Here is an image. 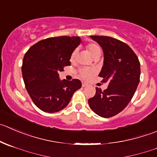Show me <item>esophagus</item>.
I'll list each match as a JSON object with an SVG mask.
<instances>
[{"mask_svg":"<svg viewBox=\"0 0 157 157\" xmlns=\"http://www.w3.org/2000/svg\"><path fill=\"white\" fill-rule=\"evenodd\" d=\"M87 85H88L87 83H84V82H83V83H82V86H83V87H85V86H86Z\"/></svg>","mask_w":157,"mask_h":157,"instance_id":"34e87169","label":"esophagus"}]
</instances>
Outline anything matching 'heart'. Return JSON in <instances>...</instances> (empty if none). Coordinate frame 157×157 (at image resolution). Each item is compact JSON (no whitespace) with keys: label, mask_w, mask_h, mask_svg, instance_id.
Returning a JSON list of instances; mask_svg holds the SVG:
<instances>
[{"label":"heart","mask_w":157,"mask_h":157,"mask_svg":"<svg viewBox=\"0 0 157 157\" xmlns=\"http://www.w3.org/2000/svg\"><path fill=\"white\" fill-rule=\"evenodd\" d=\"M86 49L89 51L90 54H91L94 58L95 57H100V54H101V48H100L98 44L94 43H90L89 44L86 45ZM76 54H77V51H74L72 53L71 56V61H74V59H75ZM96 74V71L93 68H82L79 71V76L81 77L83 80H89L90 79L94 74Z\"/></svg>","instance_id":"obj_1"}]
</instances>
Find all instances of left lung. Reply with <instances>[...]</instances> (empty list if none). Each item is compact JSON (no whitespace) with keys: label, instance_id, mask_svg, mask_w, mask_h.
<instances>
[{"label":"left lung","instance_id":"left-lung-1","mask_svg":"<svg viewBox=\"0 0 157 157\" xmlns=\"http://www.w3.org/2000/svg\"><path fill=\"white\" fill-rule=\"evenodd\" d=\"M103 52V66L99 77L109 82L103 91L88 100L90 107L104 118L113 117L128 105L140 82V63L133 50L124 42L106 36H90Z\"/></svg>","mask_w":157,"mask_h":157}]
</instances>
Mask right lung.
<instances>
[{
  "label": "right lung",
  "instance_id": "1",
  "mask_svg": "<svg viewBox=\"0 0 157 157\" xmlns=\"http://www.w3.org/2000/svg\"><path fill=\"white\" fill-rule=\"evenodd\" d=\"M80 36H56L37 42L24 57L22 75L30 98L39 109L56 113L64 109L80 89V80H60L58 73L71 65V56L80 45Z\"/></svg>",
  "mask_w": 157,
  "mask_h": 157
}]
</instances>
